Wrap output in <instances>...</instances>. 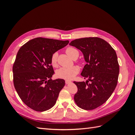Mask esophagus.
Returning <instances> with one entry per match:
<instances>
[{"label":"esophagus","mask_w":135,"mask_h":135,"mask_svg":"<svg viewBox=\"0 0 135 135\" xmlns=\"http://www.w3.org/2000/svg\"><path fill=\"white\" fill-rule=\"evenodd\" d=\"M71 83V81H70V80H65V83H66V84H70V83Z\"/></svg>","instance_id":"obj_1"}]
</instances>
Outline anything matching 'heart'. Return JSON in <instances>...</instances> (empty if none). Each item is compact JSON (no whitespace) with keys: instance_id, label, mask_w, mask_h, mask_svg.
Listing matches in <instances>:
<instances>
[{"instance_id":"1","label":"heart","mask_w":135,"mask_h":135,"mask_svg":"<svg viewBox=\"0 0 135 135\" xmlns=\"http://www.w3.org/2000/svg\"><path fill=\"white\" fill-rule=\"evenodd\" d=\"M66 54L69 56L73 59L74 56L76 53H78L76 49L69 47L66 50ZM57 57L58 53L55 52L51 56V64L53 66L56 67L57 66ZM79 68L76 66H72L70 68H61L56 71V76L59 78L66 79V80H71L79 73Z\"/></svg>"}]
</instances>
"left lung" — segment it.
<instances>
[{"mask_svg":"<svg viewBox=\"0 0 135 135\" xmlns=\"http://www.w3.org/2000/svg\"><path fill=\"white\" fill-rule=\"evenodd\" d=\"M69 45L82 52L87 63L80 74L86 81H74L78 88L74 101L81 109H95L108 100L117 86L119 66L116 52L107 42L97 37L76 39ZM89 81L91 83L88 84Z\"/></svg>","mask_w":135,"mask_h":135,"instance_id":"8db88e82","label":"left lung"}]
</instances>
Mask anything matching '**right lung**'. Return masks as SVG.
Here are the masks:
<instances>
[{"label": "right lung", "instance_id": "right-lung-1", "mask_svg": "<svg viewBox=\"0 0 135 135\" xmlns=\"http://www.w3.org/2000/svg\"><path fill=\"white\" fill-rule=\"evenodd\" d=\"M69 40L36 38L20 48L13 66L14 86L27 107L44 112L55 105L64 87L62 79L52 80L51 56L66 46Z\"/></svg>", "mask_w": 135, "mask_h": 135}]
</instances>
